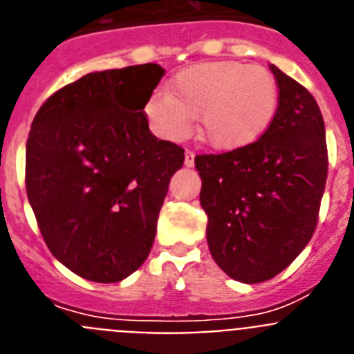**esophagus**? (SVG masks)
<instances>
[{
    "label": "esophagus",
    "mask_w": 354,
    "mask_h": 354,
    "mask_svg": "<svg viewBox=\"0 0 354 354\" xmlns=\"http://www.w3.org/2000/svg\"><path fill=\"white\" fill-rule=\"evenodd\" d=\"M184 165H186V167H193V165H195V152L186 150V154H184Z\"/></svg>",
    "instance_id": "34e87169"
}]
</instances>
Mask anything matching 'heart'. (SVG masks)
<instances>
[{
    "label": "heart",
    "instance_id": "1",
    "mask_svg": "<svg viewBox=\"0 0 354 354\" xmlns=\"http://www.w3.org/2000/svg\"><path fill=\"white\" fill-rule=\"evenodd\" d=\"M278 84L268 68L223 60L183 68L154 92L145 115L158 136L180 142L198 117L200 134L218 150H237L261 140L273 126Z\"/></svg>",
    "mask_w": 354,
    "mask_h": 354
}]
</instances>
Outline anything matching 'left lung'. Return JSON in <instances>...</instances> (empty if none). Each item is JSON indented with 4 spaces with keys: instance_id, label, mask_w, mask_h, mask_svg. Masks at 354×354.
<instances>
[{
    "instance_id": "left-lung-1",
    "label": "left lung",
    "mask_w": 354,
    "mask_h": 354,
    "mask_svg": "<svg viewBox=\"0 0 354 354\" xmlns=\"http://www.w3.org/2000/svg\"><path fill=\"white\" fill-rule=\"evenodd\" d=\"M278 109L255 143L200 154V204L216 264L237 282L277 277L317 227L328 175L324 120L312 93L274 65Z\"/></svg>"
}]
</instances>
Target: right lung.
<instances>
[{"instance_id": "obj_1", "label": "right lung", "mask_w": 354, "mask_h": 354, "mask_svg": "<svg viewBox=\"0 0 354 354\" xmlns=\"http://www.w3.org/2000/svg\"><path fill=\"white\" fill-rule=\"evenodd\" d=\"M158 64L90 72L40 106L26 142V193L40 234L72 273L120 282L149 257L184 149L149 129Z\"/></svg>"}]
</instances>
